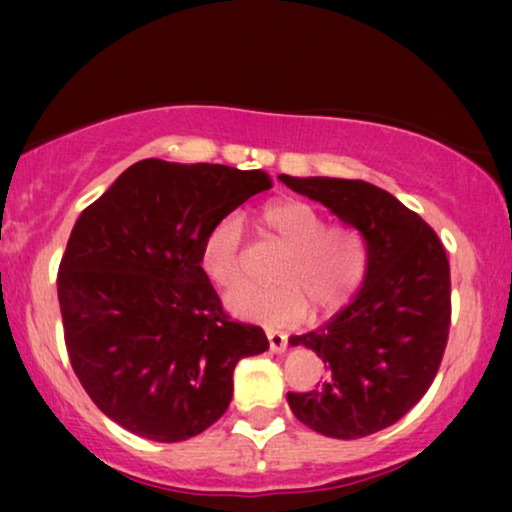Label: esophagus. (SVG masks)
Wrapping results in <instances>:
<instances>
[{
    "instance_id": "obj_1",
    "label": "esophagus",
    "mask_w": 512,
    "mask_h": 512,
    "mask_svg": "<svg viewBox=\"0 0 512 512\" xmlns=\"http://www.w3.org/2000/svg\"><path fill=\"white\" fill-rule=\"evenodd\" d=\"M265 335L270 340V352L272 354H284L286 352V335L275 328H265Z\"/></svg>"
}]
</instances>
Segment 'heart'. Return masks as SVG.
Listing matches in <instances>:
<instances>
[{
	"label": "heart",
	"instance_id": "1",
	"mask_svg": "<svg viewBox=\"0 0 512 512\" xmlns=\"http://www.w3.org/2000/svg\"><path fill=\"white\" fill-rule=\"evenodd\" d=\"M263 223L286 254L270 286L240 284L228 291L226 307L237 317L270 324H291L305 317L307 300L317 312L345 305L359 291L368 270V244L356 228L331 226L317 209L300 200H279L263 209ZM242 223L235 214L223 216L207 230L200 247V265L219 286L240 279Z\"/></svg>",
	"mask_w": 512,
	"mask_h": 512
}]
</instances>
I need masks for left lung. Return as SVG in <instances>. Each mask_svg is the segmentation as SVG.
<instances>
[{
	"mask_svg": "<svg viewBox=\"0 0 512 512\" xmlns=\"http://www.w3.org/2000/svg\"><path fill=\"white\" fill-rule=\"evenodd\" d=\"M324 205L368 244V270L352 303L324 326L291 335L328 366L326 382L286 394L298 422L354 440L396 424L431 387L450 333V263L429 223L366 181L277 177Z\"/></svg>",
	"mask_w": 512,
	"mask_h": 512,
	"instance_id": "8db88e82",
	"label": "left lung"
}]
</instances>
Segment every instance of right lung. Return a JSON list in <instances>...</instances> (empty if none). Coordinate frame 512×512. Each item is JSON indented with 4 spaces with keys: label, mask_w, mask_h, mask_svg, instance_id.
I'll return each mask as SVG.
<instances>
[{
    "label": "right lung",
    "mask_w": 512,
    "mask_h": 512,
    "mask_svg": "<svg viewBox=\"0 0 512 512\" xmlns=\"http://www.w3.org/2000/svg\"><path fill=\"white\" fill-rule=\"evenodd\" d=\"M268 188L261 170L149 158L83 209L58 300L74 373L111 422L179 443L228 410L237 361L270 345L263 328L226 317L200 247Z\"/></svg>",
    "instance_id": "right-lung-1"
}]
</instances>
